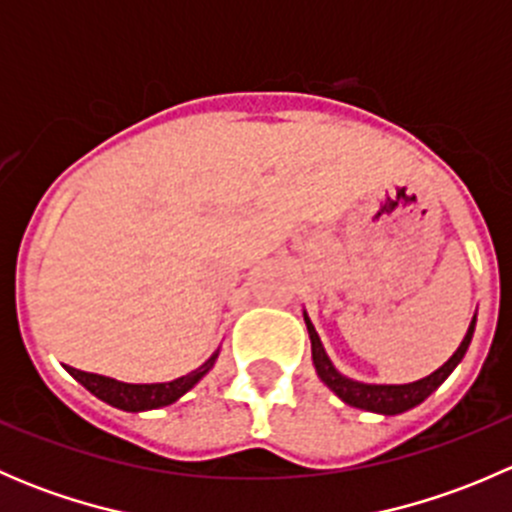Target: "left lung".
Wrapping results in <instances>:
<instances>
[{
	"label": "left lung",
	"instance_id": "1",
	"mask_svg": "<svg viewBox=\"0 0 512 512\" xmlns=\"http://www.w3.org/2000/svg\"><path fill=\"white\" fill-rule=\"evenodd\" d=\"M307 322V332L309 339H312V359H314V369H317L319 379L344 401V404L354 406V409H364V411H374V414H386V416H394V414H404V411L414 409V406L421 404L423 399L433 394L438 386L446 381V376L451 374L453 369L458 366V361L463 359L466 354L468 344H471L473 337V327H476V317H473L471 327H468V334L463 337L461 347L456 349V354L441 366V369L433 371L431 376L426 379L414 381V384H401V386H384V384H361V381H352L347 376L339 374L337 369L332 366L329 361L327 352H324L322 342H319L317 332H314L312 322L304 317Z\"/></svg>",
	"mask_w": 512,
	"mask_h": 512
}]
</instances>
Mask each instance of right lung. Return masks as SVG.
<instances>
[{
    "label": "right lung",
    "instance_id": "1",
    "mask_svg": "<svg viewBox=\"0 0 512 512\" xmlns=\"http://www.w3.org/2000/svg\"><path fill=\"white\" fill-rule=\"evenodd\" d=\"M215 359H218V354L210 356V359L205 361L200 369H195L193 374L180 376V379L168 381V384H123V381L108 379V376L74 369V366H66V369H69V374L74 376L79 384H84L91 394L98 396L101 401H106V404L123 411H148L178 401L185 391L193 389V386L213 369Z\"/></svg>",
    "mask_w": 512,
    "mask_h": 512
}]
</instances>
